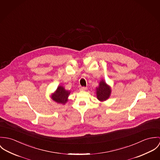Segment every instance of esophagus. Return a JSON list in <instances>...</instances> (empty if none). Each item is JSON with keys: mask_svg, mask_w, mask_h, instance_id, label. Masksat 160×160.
<instances>
[{"mask_svg": "<svg viewBox=\"0 0 160 160\" xmlns=\"http://www.w3.org/2000/svg\"><path fill=\"white\" fill-rule=\"evenodd\" d=\"M80 91H86L87 89V87H81L80 88Z\"/></svg>", "mask_w": 160, "mask_h": 160, "instance_id": "esophagus-1", "label": "esophagus"}]
</instances>
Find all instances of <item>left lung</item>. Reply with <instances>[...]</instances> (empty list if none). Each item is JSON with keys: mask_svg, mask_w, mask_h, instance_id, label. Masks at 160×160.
<instances>
[{"mask_svg": "<svg viewBox=\"0 0 160 160\" xmlns=\"http://www.w3.org/2000/svg\"><path fill=\"white\" fill-rule=\"evenodd\" d=\"M111 92L110 86L107 83L104 79H102L99 83V86L96 88L97 99L101 102L106 101L110 98Z\"/></svg>", "mask_w": 160, "mask_h": 160, "instance_id": "1", "label": "left lung"}]
</instances>
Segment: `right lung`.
Returning a JSON list of instances; mask_svg holds the SVG:
<instances>
[{"label": "right lung", "mask_w": 160, "mask_h": 160, "mask_svg": "<svg viewBox=\"0 0 160 160\" xmlns=\"http://www.w3.org/2000/svg\"><path fill=\"white\" fill-rule=\"evenodd\" d=\"M71 91L66 90L62 86L58 87L56 91L51 94V99L56 103L64 105L68 101V97Z\"/></svg>", "instance_id": "add662e5"}]
</instances>
